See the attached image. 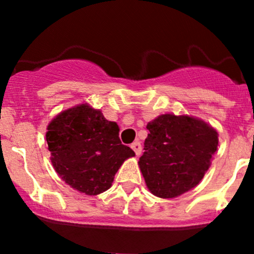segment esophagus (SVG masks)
I'll use <instances>...</instances> for the list:
<instances>
[{
	"instance_id": "esophagus-1",
	"label": "esophagus",
	"mask_w": 254,
	"mask_h": 254,
	"mask_svg": "<svg viewBox=\"0 0 254 254\" xmlns=\"http://www.w3.org/2000/svg\"><path fill=\"white\" fill-rule=\"evenodd\" d=\"M131 148H132V150H134V152L136 153V156L141 155L142 147H141V143H140V141L132 142V143H131Z\"/></svg>"
}]
</instances>
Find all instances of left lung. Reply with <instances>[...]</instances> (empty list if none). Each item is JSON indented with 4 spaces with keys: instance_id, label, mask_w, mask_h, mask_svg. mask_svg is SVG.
<instances>
[{
    "instance_id": "1",
    "label": "left lung",
    "mask_w": 254,
    "mask_h": 254,
    "mask_svg": "<svg viewBox=\"0 0 254 254\" xmlns=\"http://www.w3.org/2000/svg\"><path fill=\"white\" fill-rule=\"evenodd\" d=\"M146 129L139 166L151 193L176 198L199 184L217 150L216 130L195 118L175 114L160 115Z\"/></svg>"
}]
</instances>
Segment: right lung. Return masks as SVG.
Listing matches in <instances>:
<instances>
[{
	"instance_id": "right-lung-1",
	"label": "right lung",
	"mask_w": 254,
	"mask_h": 254,
	"mask_svg": "<svg viewBox=\"0 0 254 254\" xmlns=\"http://www.w3.org/2000/svg\"><path fill=\"white\" fill-rule=\"evenodd\" d=\"M47 141L58 175L87 195L111 188L123 162L135 156L120 141L117 123L87 104L60 113L48 125Z\"/></svg>"
}]
</instances>
